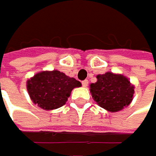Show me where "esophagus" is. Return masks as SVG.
Segmentation results:
<instances>
[{
    "label": "esophagus",
    "instance_id": "1",
    "mask_svg": "<svg viewBox=\"0 0 156 156\" xmlns=\"http://www.w3.org/2000/svg\"><path fill=\"white\" fill-rule=\"evenodd\" d=\"M88 84H89V81H88L87 80H85L82 81V86H83V87H87Z\"/></svg>",
    "mask_w": 156,
    "mask_h": 156
}]
</instances>
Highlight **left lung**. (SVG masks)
<instances>
[{"mask_svg": "<svg viewBox=\"0 0 156 156\" xmlns=\"http://www.w3.org/2000/svg\"><path fill=\"white\" fill-rule=\"evenodd\" d=\"M97 81L90 85L96 103L108 111L117 112L127 107L133 99L134 86L122 75L107 72L96 76Z\"/></svg>", "mask_w": 156, "mask_h": 156, "instance_id": "obj_1", "label": "left lung"}]
</instances>
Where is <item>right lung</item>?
Wrapping results in <instances>:
<instances>
[{
    "label": "right lung",
    "instance_id": "1",
    "mask_svg": "<svg viewBox=\"0 0 156 156\" xmlns=\"http://www.w3.org/2000/svg\"><path fill=\"white\" fill-rule=\"evenodd\" d=\"M81 83L58 71H43L35 74L27 81V91L34 104L46 110L62 107L74 88Z\"/></svg>",
    "mask_w": 156,
    "mask_h": 156
}]
</instances>
